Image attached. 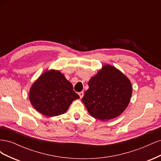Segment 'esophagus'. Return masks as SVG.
<instances>
[{
    "label": "esophagus",
    "instance_id": "obj_1",
    "mask_svg": "<svg viewBox=\"0 0 161 161\" xmlns=\"http://www.w3.org/2000/svg\"><path fill=\"white\" fill-rule=\"evenodd\" d=\"M79 96H80V98L81 99V98H82V97H83V96H84V92H82V91L79 92Z\"/></svg>",
    "mask_w": 161,
    "mask_h": 161
}]
</instances>
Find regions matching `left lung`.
Instances as JSON below:
<instances>
[{"instance_id":"obj_1","label":"left lung","mask_w":161,"mask_h":161,"mask_svg":"<svg viewBox=\"0 0 161 161\" xmlns=\"http://www.w3.org/2000/svg\"><path fill=\"white\" fill-rule=\"evenodd\" d=\"M89 86L82 101L91 116L102 121L115 118L122 114L132 93L130 80L110 65H105L92 77Z\"/></svg>"}]
</instances>
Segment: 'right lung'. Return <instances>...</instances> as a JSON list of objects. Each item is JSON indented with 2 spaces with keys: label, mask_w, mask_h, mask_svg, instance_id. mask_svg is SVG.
Returning <instances> with one entry per match:
<instances>
[{
  "label": "right lung",
  "mask_w": 161,
  "mask_h": 161,
  "mask_svg": "<svg viewBox=\"0 0 161 161\" xmlns=\"http://www.w3.org/2000/svg\"><path fill=\"white\" fill-rule=\"evenodd\" d=\"M79 97L65 76L54 70L42 75L30 91V100L33 108L47 117L65 113L72 102Z\"/></svg>",
  "instance_id": "obj_1"
}]
</instances>
